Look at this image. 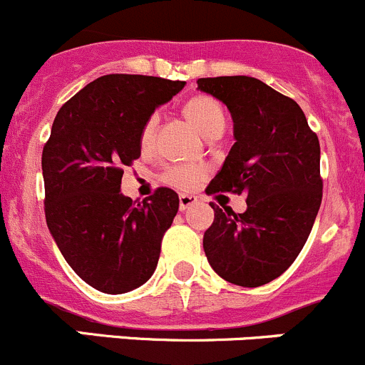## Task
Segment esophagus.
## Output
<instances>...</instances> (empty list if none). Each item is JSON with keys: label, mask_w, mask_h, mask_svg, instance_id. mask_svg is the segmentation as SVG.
I'll return each mask as SVG.
<instances>
[{"label": "esophagus", "mask_w": 365, "mask_h": 365, "mask_svg": "<svg viewBox=\"0 0 365 365\" xmlns=\"http://www.w3.org/2000/svg\"><path fill=\"white\" fill-rule=\"evenodd\" d=\"M197 200H200V197L194 196V194H180V210H182V212H185L187 208H190L192 205H196Z\"/></svg>", "instance_id": "esophagus-1"}]
</instances>
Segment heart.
Returning a JSON list of instances; mask_svg holds the SVG:
<instances>
[{"label":"heart","mask_w":365,"mask_h":365,"mask_svg":"<svg viewBox=\"0 0 365 365\" xmlns=\"http://www.w3.org/2000/svg\"><path fill=\"white\" fill-rule=\"evenodd\" d=\"M183 114L206 139L215 134H222L226 128V113H224L222 104L210 95H196L189 98L183 106ZM155 121L157 116H150L143 127V145H148L152 141ZM205 175L206 169L201 164H175L165 168V171L162 173V182L173 189L192 190L205 178Z\"/></svg>","instance_id":"heart-1"}]
</instances>
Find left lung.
<instances>
[{
  "mask_svg": "<svg viewBox=\"0 0 365 365\" xmlns=\"http://www.w3.org/2000/svg\"><path fill=\"white\" fill-rule=\"evenodd\" d=\"M227 106L235 145L206 194L247 196V210L219 208L205 231L210 267L227 282L257 288L284 274L307 242L323 196L319 141L293 98L256 77L197 79Z\"/></svg>",
  "mask_w": 365,
  "mask_h": 365,
  "instance_id": "obj_1",
  "label": "left lung"
}]
</instances>
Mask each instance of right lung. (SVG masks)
I'll use <instances>...</instances> for the list:
<instances>
[{"label":"right lung","instance_id":"obj_1","mask_svg":"<svg viewBox=\"0 0 365 365\" xmlns=\"http://www.w3.org/2000/svg\"><path fill=\"white\" fill-rule=\"evenodd\" d=\"M183 81L109 73L61 106L42 152L46 220L72 270L109 295L132 292L155 272L178 194L159 187L132 201L125 165L141 157V130Z\"/></svg>","mask_w":365,"mask_h":365}]
</instances>
